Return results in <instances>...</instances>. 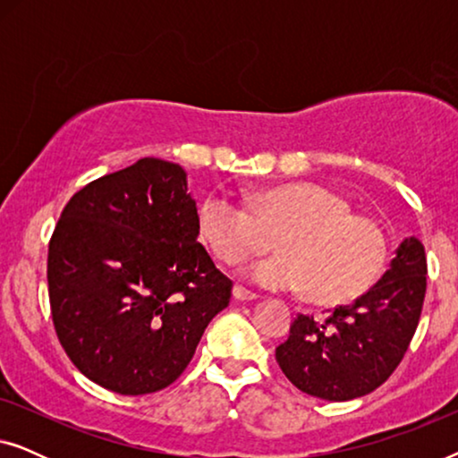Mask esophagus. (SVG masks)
Returning a JSON list of instances; mask_svg holds the SVG:
<instances>
[{
	"instance_id": "34e87169",
	"label": "esophagus",
	"mask_w": 458,
	"mask_h": 458,
	"mask_svg": "<svg viewBox=\"0 0 458 458\" xmlns=\"http://www.w3.org/2000/svg\"><path fill=\"white\" fill-rule=\"evenodd\" d=\"M233 298L235 300H242V302H248V300H256L259 296H256L254 292L246 290V287H243V285H235L233 287Z\"/></svg>"
}]
</instances>
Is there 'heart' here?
<instances>
[{"label":"heart","mask_w":458,"mask_h":458,"mask_svg":"<svg viewBox=\"0 0 458 458\" xmlns=\"http://www.w3.org/2000/svg\"><path fill=\"white\" fill-rule=\"evenodd\" d=\"M248 204L212 191L198 206V229L223 265H242L273 246L281 252L256 262L248 277L271 290H306L318 302L359 296L387 260L386 231L352 215L350 202L327 185L298 181L252 191Z\"/></svg>","instance_id":"obj_1"}]
</instances>
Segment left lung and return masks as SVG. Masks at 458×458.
<instances>
[{
	"instance_id": "1",
	"label": "left lung",
	"mask_w": 458,
	"mask_h": 458,
	"mask_svg": "<svg viewBox=\"0 0 458 458\" xmlns=\"http://www.w3.org/2000/svg\"><path fill=\"white\" fill-rule=\"evenodd\" d=\"M425 248L406 237L390 268L352 304L327 317L298 315L275 350L281 371L310 396L344 403L373 392L400 365L421 317Z\"/></svg>"
}]
</instances>
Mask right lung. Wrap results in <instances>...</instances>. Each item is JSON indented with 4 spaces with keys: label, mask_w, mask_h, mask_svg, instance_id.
I'll return each mask as SVG.
<instances>
[{
    "label": "right lung",
    "mask_w": 458,
    "mask_h": 458,
    "mask_svg": "<svg viewBox=\"0 0 458 458\" xmlns=\"http://www.w3.org/2000/svg\"><path fill=\"white\" fill-rule=\"evenodd\" d=\"M174 162L141 158L68 199L47 252L49 306L72 365L141 396L190 365L231 279L198 242L196 199Z\"/></svg>",
    "instance_id": "add662e5"
}]
</instances>
